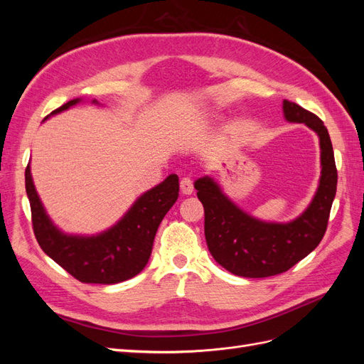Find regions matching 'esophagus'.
<instances>
[{
  "label": "esophagus",
  "instance_id": "34e87169",
  "mask_svg": "<svg viewBox=\"0 0 364 364\" xmlns=\"http://www.w3.org/2000/svg\"><path fill=\"white\" fill-rule=\"evenodd\" d=\"M181 191H182V194H185V196L193 194L194 186H193V181H191L190 178H183V179L181 181Z\"/></svg>",
  "mask_w": 364,
  "mask_h": 364
}]
</instances>
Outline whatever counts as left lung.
<instances>
[{
    "label": "left lung",
    "instance_id": "left-lung-1",
    "mask_svg": "<svg viewBox=\"0 0 364 364\" xmlns=\"http://www.w3.org/2000/svg\"><path fill=\"white\" fill-rule=\"evenodd\" d=\"M284 117L316 132L321 144V179L311 203L287 223L262 222L243 211L209 176L194 188L205 209V238L214 259L245 278H267L291 269L321 243L337 190V168L331 138L323 121L299 105L284 100Z\"/></svg>",
    "mask_w": 364,
    "mask_h": 364
}]
</instances>
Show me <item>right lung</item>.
<instances>
[{"instance_id":"add662e5","label":"right lung","mask_w":364,"mask_h":364,"mask_svg":"<svg viewBox=\"0 0 364 364\" xmlns=\"http://www.w3.org/2000/svg\"><path fill=\"white\" fill-rule=\"evenodd\" d=\"M80 102V98H74L47 118ZM26 191L33 230L41 249L80 282L118 284L136 277L146 267L162 218L179 197V178L170 174L139 196L114 226L97 235L65 234L51 222L33 183L30 164L26 168Z\"/></svg>"}]
</instances>
